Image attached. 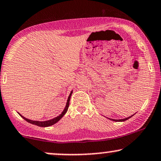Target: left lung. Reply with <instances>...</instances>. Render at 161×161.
<instances>
[{
	"mask_svg": "<svg viewBox=\"0 0 161 161\" xmlns=\"http://www.w3.org/2000/svg\"><path fill=\"white\" fill-rule=\"evenodd\" d=\"M133 115L130 116V117H127V118H126V119H119V120H116V119H110V120H112V121H126V120L129 119L130 118H131V117H132Z\"/></svg>",
	"mask_w": 161,
	"mask_h": 161,
	"instance_id": "left-lung-1",
	"label": "left lung"
}]
</instances>
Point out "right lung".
<instances>
[{
  "mask_svg": "<svg viewBox=\"0 0 161 161\" xmlns=\"http://www.w3.org/2000/svg\"><path fill=\"white\" fill-rule=\"evenodd\" d=\"M72 93L73 92H70V94H69V95L68 97V99H67V104H66V106L64 108V111L61 112V115H59L58 116H57V117L55 118V119H51V120H48V121H33V120H30L28 119H26V118H25L24 116H22V115H20V116L22 118H23L25 121H28V122L32 124V125H35L36 126H39V127H49V126H52L53 125H55V123H57L58 121H59L60 119H61L62 117H63L64 115H65V113L67 112V109H68V107H69V100H70V97L72 95Z\"/></svg>",
  "mask_w": 161,
  "mask_h": 161,
  "instance_id": "obj_1",
  "label": "right lung"
}]
</instances>
